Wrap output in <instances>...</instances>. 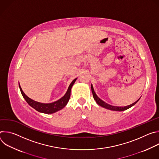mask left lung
<instances>
[{"label":"left lung","instance_id":"1","mask_svg":"<svg viewBox=\"0 0 159 159\" xmlns=\"http://www.w3.org/2000/svg\"><path fill=\"white\" fill-rule=\"evenodd\" d=\"M91 90H92V93H93V98L94 99V100L96 101V103L99 105L100 106L102 107H104L106 109H109V110H112V111H125L129 108H130L131 107L133 106L135 104H137V102L140 100V98H139L137 101L133 102V104H130V105H128V106H124V107H120V106H112V105H110L107 103H106V102H104V101H102V99H101L98 96L97 94H96L94 90V88H93V84H91Z\"/></svg>","mask_w":159,"mask_h":159}]
</instances>
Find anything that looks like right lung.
Instances as JSON below:
<instances>
[{
	"label": "right lung",
	"mask_w": 159,
	"mask_h": 159,
	"mask_svg": "<svg viewBox=\"0 0 159 159\" xmlns=\"http://www.w3.org/2000/svg\"><path fill=\"white\" fill-rule=\"evenodd\" d=\"M77 78L75 79L70 84L69 88L67 89V91L65 93V94L60 99L57 100V101L51 102V103H42L39 102L35 101L29 97H28L25 93L22 91V90L20 86V84L19 83V89L20 90V93L26 100V101L28 102V104L31 106L33 108L36 109L39 112L42 113H45V114H53V113H55L61 109H63L69 102L70 97V92H71V89L74 84L75 82L76 81Z\"/></svg>",
	"instance_id": "obj_1"
}]
</instances>
